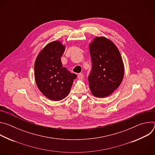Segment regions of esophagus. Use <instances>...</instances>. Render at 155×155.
I'll list each match as a JSON object with an SVG mask.
<instances>
[{"label": "esophagus", "mask_w": 155, "mask_h": 155, "mask_svg": "<svg viewBox=\"0 0 155 155\" xmlns=\"http://www.w3.org/2000/svg\"><path fill=\"white\" fill-rule=\"evenodd\" d=\"M84 77V75L82 74H78V78L79 79H83Z\"/></svg>", "instance_id": "34e87169"}]
</instances>
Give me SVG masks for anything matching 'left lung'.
Listing matches in <instances>:
<instances>
[{"mask_svg": "<svg viewBox=\"0 0 155 155\" xmlns=\"http://www.w3.org/2000/svg\"><path fill=\"white\" fill-rule=\"evenodd\" d=\"M92 70L88 76L92 94L97 97L111 94L120 85L124 64L115 44L104 37H97L90 45Z\"/></svg>", "mask_w": 155, "mask_h": 155, "instance_id": "obj_1", "label": "left lung"}]
</instances>
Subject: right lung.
Returning <instances> with one entry per match:
<instances>
[{"label": "right lung", "mask_w": 155, "mask_h": 155, "mask_svg": "<svg viewBox=\"0 0 155 155\" xmlns=\"http://www.w3.org/2000/svg\"><path fill=\"white\" fill-rule=\"evenodd\" d=\"M65 46L59 41L47 45L37 56L34 65L36 84L50 100L61 101L67 96L77 75L62 67L61 58Z\"/></svg>", "instance_id": "1"}]
</instances>
